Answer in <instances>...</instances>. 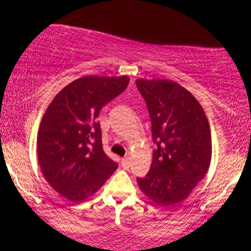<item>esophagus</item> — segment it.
I'll use <instances>...</instances> for the list:
<instances>
[{
	"instance_id": "obj_1",
	"label": "esophagus",
	"mask_w": 251,
	"mask_h": 251,
	"mask_svg": "<svg viewBox=\"0 0 251 251\" xmlns=\"http://www.w3.org/2000/svg\"><path fill=\"white\" fill-rule=\"evenodd\" d=\"M129 160H131V158H129V157H125L122 160V164H123V168L124 169H128L129 168V165H131V162H129Z\"/></svg>"
}]
</instances>
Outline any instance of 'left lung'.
I'll list each match as a JSON object with an SVG mask.
<instances>
[{
  "label": "left lung",
  "instance_id": "left-lung-1",
  "mask_svg": "<svg viewBox=\"0 0 251 251\" xmlns=\"http://www.w3.org/2000/svg\"><path fill=\"white\" fill-rule=\"evenodd\" d=\"M157 145L151 169L138 178L139 189L158 206H172L189 197L205 177L211 162V131L197 99L172 80L137 79Z\"/></svg>",
  "mask_w": 251,
  "mask_h": 251
}]
</instances>
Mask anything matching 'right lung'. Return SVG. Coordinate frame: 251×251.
I'll return each instance as SVG.
<instances>
[{"label": "right lung", "instance_id": "obj_1", "mask_svg": "<svg viewBox=\"0 0 251 251\" xmlns=\"http://www.w3.org/2000/svg\"><path fill=\"white\" fill-rule=\"evenodd\" d=\"M128 82L127 75L82 76L63 87L46 109L37 132V160L45 179L66 200H88L117 170L103 151L98 118Z\"/></svg>", "mask_w": 251, "mask_h": 251}]
</instances>
